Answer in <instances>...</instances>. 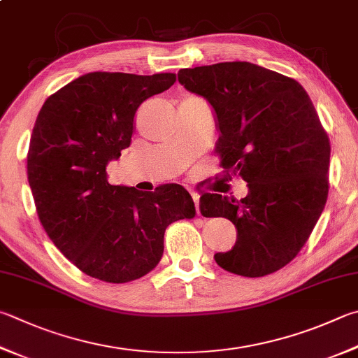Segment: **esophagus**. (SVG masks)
Masks as SVG:
<instances>
[{"instance_id":"esophagus-1","label":"esophagus","mask_w":358,"mask_h":358,"mask_svg":"<svg viewBox=\"0 0 358 358\" xmlns=\"http://www.w3.org/2000/svg\"><path fill=\"white\" fill-rule=\"evenodd\" d=\"M191 196H192V199H194V203H196V211H197V214H200V208H199V194L191 191Z\"/></svg>"}]
</instances>
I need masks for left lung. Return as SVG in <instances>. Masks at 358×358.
Instances as JSON below:
<instances>
[{
	"label": "left lung",
	"mask_w": 358,
	"mask_h": 358,
	"mask_svg": "<svg viewBox=\"0 0 358 358\" xmlns=\"http://www.w3.org/2000/svg\"><path fill=\"white\" fill-rule=\"evenodd\" d=\"M178 81L216 114L220 166L249 186L241 200L200 197L205 217H227L238 239L214 255L244 277L272 274L294 258L329 196L330 142L305 89L292 78L250 62L181 69Z\"/></svg>",
	"instance_id": "8db88e82"
}]
</instances>
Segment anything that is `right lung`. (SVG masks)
Returning <instances> with one entry per match:
<instances>
[{
	"label": "right lung",
	"instance_id": "1",
	"mask_svg": "<svg viewBox=\"0 0 358 358\" xmlns=\"http://www.w3.org/2000/svg\"><path fill=\"white\" fill-rule=\"evenodd\" d=\"M175 73L92 71L45 100L28 152V181L41 224L78 269L108 283L144 277L159 263L164 231L192 219L183 186L153 192L109 185L106 166L131 144L142 101L164 92Z\"/></svg>",
	"mask_w": 358,
	"mask_h": 358
}]
</instances>
